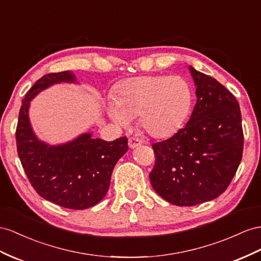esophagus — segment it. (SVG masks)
<instances>
[{
	"label": "esophagus",
	"instance_id": "obj_1",
	"mask_svg": "<svg viewBox=\"0 0 261 261\" xmlns=\"http://www.w3.org/2000/svg\"><path fill=\"white\" fill-rule=\"evenodd\" d=\"M128 141H129V148L130 149H135V148H137V146L142 144L141 141H140L139 139H136V138H129Z\"/></svg>",
	"mask_w": 261,
	"mask_h": 261
}]
</instances>
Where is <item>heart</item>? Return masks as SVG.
Returning a JSON list of instances; mask_svg holds the SVG:
<instances>
[{
	"instance_id": "b5f03b06",
	"label": "heart",
	"mask_w": 261,
	"mask_h": 261,
	"mask_svg": "<svg viewBox=\"0 0 261 261\" xmlns=\"http://www.w3.org/2000/svg\"><path fill=\"white\" fill-rule=\"evenodd\" d=\"M192 106L189 83L179 76H141L122 80L113 100L107 102L112 121L126 125L139 117V125L153 138L174 135L188 118Z\"/></svg>"
}]
</instances>
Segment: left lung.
<instances>
[{
	"label": "left lung",
	"instance_id": "left-lung-1",
	"mask_svg": "<svg viewBox=\"0 0 261 261\" xmlns=\"http://www.w3.org/2000/svg\"><path fill=\"white\" fill-rule=\"evenodd\" d=\"M196 105L184 128L152 144L153 190L177 206H194L228 188L243 156L242 112L235 96L215 78L190 66Z\"/></svg>",
	"mask_w": 261,
	"mask_h": 261
}]
</instances>
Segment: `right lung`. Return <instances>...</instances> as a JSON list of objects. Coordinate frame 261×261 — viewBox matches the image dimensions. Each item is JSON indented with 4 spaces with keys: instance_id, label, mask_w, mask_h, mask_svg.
<instances>
[{
    "instance_id": "obj_1",
    "label": "right lung",
    "mask_w": 261,
    "mask_h": 261,
    "mask_svg": "<svg viewBox=\"0 0 261 261\" xmlns=\"http://www.w3.org/2000/svg\"><path fill=\"white\" fill-rule=\"evenodd\" d=\"M70 71L51 72L38 79L22 101L16 126L18 158L39 196L69 210H86L101 200L110 186L113 168L128 151V139L107 142L84 133L65 144L39 141L29 119L31 100L58 83H75Z\"/></svg>"
}]
</instances>
